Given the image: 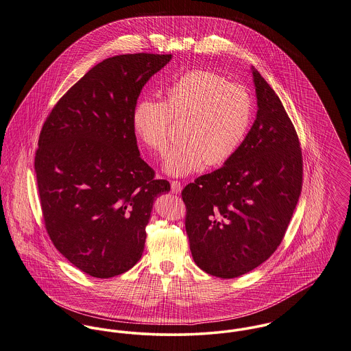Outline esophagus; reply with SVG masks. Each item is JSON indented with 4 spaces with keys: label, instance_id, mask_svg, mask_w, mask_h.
Listing matches in <instances>:
<instances>
[{
    "label": "esophagus",
    "instance_id": "1",
    "mask_svg": "<svg viewBox=\"0 0 351 351\" xmlns=\"http://www.w3.org/2000/svg\"><path fill=\"white\" fill-rule=\"evenodd\" d=\"M171 191H172L173 193H179V192L182 191V183L178 182V180H172V182H171Z\"/></svg>",
    "mask_w": 351,
    "mask_h": 351
}]
</instances>
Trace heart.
<instances>
[{
	"instance_id": "obj_1",
	"label": "heart",
	"mask_w": 351,
	"mask_h": 351,
	"mask_svg": "<svg viewBox=\"0 0 351 351\" xmlns=\"http://www.w3.org/2000/svg\"><path fill=\"white\" fill-rule=\"evenodd\" d=\"M254 117L247 86L207 69H193L167 85L162 100L140 99L132 128L141 143L162 156L172 137V121L182 123L180 138L167 155L164 171L187 176L227 162L241 147Z\"/></svg>"
}]
</instances>
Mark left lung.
Here are the masks:
<instances>
[{"label":"left lung","mask_w":351,"mask_h":351,"mask_svg":"<svg viewBox=\"0 0 351 351\" xmlns=\"http://www.w3.org/2000/svg\"><path fill=\"white\" fill-rule=\"evenodd\" d=\"M256 119L238 151L182 191L195 263L231 279L266 262L282 242L302 191L297 131L278 95L252 68Z\"/></svg>","instance_id":"obj_1"}]
</instances>
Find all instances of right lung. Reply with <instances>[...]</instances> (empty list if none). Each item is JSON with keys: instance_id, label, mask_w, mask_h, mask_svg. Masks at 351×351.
<instances>
[{"instance_id": "1", "label": "right lung", "mask_w": 351, "mask_h": 351, "mask_svg": "<svg viewBox=\"0 0 351 351\" xmlns=\"http://www.w3.org/2000/svg\"><path fill=\"white\" fill-rule=\"evenodd\" d=\"M171 54H120L99 62L54 106L34 158L45 228L79 270L112 278L132 269L154 202L167 180L140 158L137 97Z\"/></svg>"}]
</instances>
